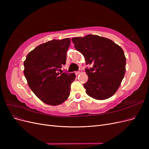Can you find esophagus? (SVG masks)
<instances>
[{
	"instance_id": "34e87169",
	"label": "esophagus",
	"mask_w": 149,
	"mask_h": 149,
	"mask_svg": "<svg viewBox=\"0 0 149 149\" xmlns=\"http://www.w3.org/2000/svg\"><path fill=\"white\" fill-rule=\"evenodd\" d=\"M81 73V70H79L78 71H76V74H80Z\"/></svg>"
}]
</instances>
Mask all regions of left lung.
<instances>
[{"mask_svg": "<svg viewBox=\"0 0 149 149\" xmlns=\"http://www.w3.org/2000/svg\"><path fill=\"white\" fill-rule=\"evenodd\" d=\"M81 53L86 63L91 65L85 71L88 76L84 87L88 96L104 100L113 96L125 73L126 58L123 49L111 40L95 35L71 39Z\"/></svg>", "mask_w": 149, "mask_h": 149, "instance_id": "obj_1", "label": "left lung"}]
</instances>
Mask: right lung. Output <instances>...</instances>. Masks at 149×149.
Listing matches in <instances>:
<instances>
[{"label": "right lung", "mask_w": 149, "mask_h": 149, "mask_svg": "<svg viewBox=\"0 0 149 149\" xmlns=\"http://www.w3.org/2000/svg\"><path fill=\"white\" fill-rule=\"evenodd\" d=\"M70 42L66 38L40 45L28 54L24 61V73L29 87L47 104H60L70 96L76 75L59 71L66 63Z\"/></svg>", "instance_id": "obj_1"}]
</instances>
